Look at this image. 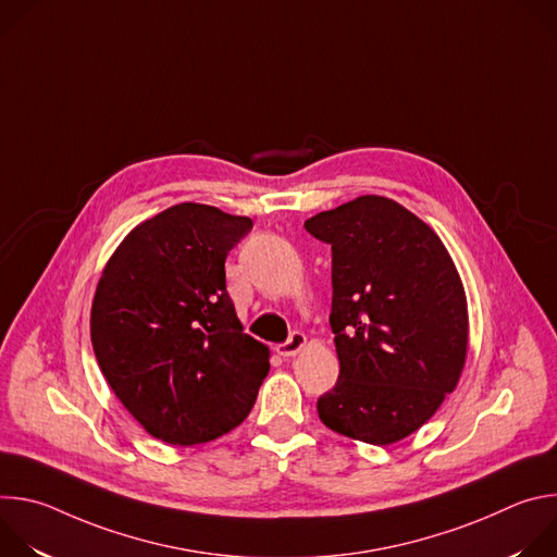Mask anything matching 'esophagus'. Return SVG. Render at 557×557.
<instances>
[{
    "instance_id": "1",
    "label": "esophagus",
    "mask_w": 557,
    "mask_h": 557,
    "mask_svg": "<svg viewBox=\"0 0 557 557\" xmlns=\"http://www.w3.org/2000/svg\"><path fill=\"white\" fill-rule=\"evenodd\" d=\"M304 346H306V335L299 333V331H295L284 344L277 346V355L284 357V359H288V357H295Z\"/></svg>"
}]
</instances>
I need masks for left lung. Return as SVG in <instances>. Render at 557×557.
Segmentation results:
<instances>
[{"label": "left lung", "mask_w": 557, "mask_h": 557, "mask_svg": "<svg viewBox=\"0 0 557 557\" xmlns=\"http://www.w3.org/2000/svg\"><path fill=\"white\" fill-rule=\"evenodd\" d=\"M331 245L339 379L317 399L326 428L389 445L454 392L467 357V299L441 237L412 211L361 196L304 222Z\"/></svg>", "instance_id": "obj_1"}]
</instances>
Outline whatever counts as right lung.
<instances>
[{"label":"right lung","instance_id":"right-lung-1","mask_svg":"<svg viewBox=\"0 0 557 557\" xmlns=\"http://www.w3.org/2000/svg\"><path fill=\"white\" fill-rule=\"evenodd\" d=\"M253 220L183 202L140 222L99 280L90 335L127 412L170 445L240 425L269 374V348L243 333L224 260Z\"/></svg>","mask_w":557,"mask_h":557}]
</instances>
